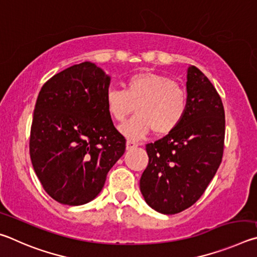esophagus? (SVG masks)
I'll return each mask as SVG.
<instances>
[{
    "label": "esophagus",
    "mask_w": 257,
    "mask_h": 257,
    "mask_svg": "<svg viewBox=\"0 0 257 257\" xmlns=\"http://www.w3.org/2000/svg\"><path fill=\"white\" fill-rule=\"evenodd\" d=\"M135 147H137V144L135 142L127 141V143H125V149L127 150H133V149H135Z\"/></svg>",
    "instance_id": "obj_1"
}]
</instances>
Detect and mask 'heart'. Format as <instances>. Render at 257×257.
Instances as JSON below:
<instances>
[{
  "label": "heart",
  "mask_w": 257,
  "mask_h": 257,
  "mask_svg": "<svg viewBox=\"0 0 257 257\" xmlns=\"http://www.w3.org/2000/svg\"><path fill=\"white\" fill-rule=\"evenodd\" d=\"M108 115L123 122L136 111L137 114L121 125L119 132L128 139L138 141L152 130L167 135L184 120L188 96L186 89L170 78L154 72H139L123 82V90H108L105 95Z\"/></svg>",
  "instance_id": "b5f03b06"
}]
</instances>
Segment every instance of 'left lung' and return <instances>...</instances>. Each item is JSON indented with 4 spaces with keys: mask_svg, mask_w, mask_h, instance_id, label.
Here are the masks:
<instances>
[{
    "mask_svg": "<svg viewBox=\"0 0 257 257\" xmlns=\"http://www.w3.org/2000/svg\"><path fill=\"white\" fill-rule=\"evenodd\" d=\"M186 87L185 118L173 132L146 145L149 165L139 181L145 202L162 214L196 203L222 161L225 119L220 95L195 66L187 69Z\"/></svg>",
    "mask_w": 257,
    "mask_h": 257,
    "instance_id": "8db88e82",
    "label": "left lung"
}]
</instances>
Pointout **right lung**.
Wrapping results in <instances>:
<instances>
[{
    "instance_id": "obj_1",
    "label": "right lung",
    "mask_w": 257,
    "mask_h": 257,
    "mask_svg": "<svg viewBox=\"0 0 257 257\" xmlns=\"http://www.w3.org/2000/svg\"><path fill=\"white\" fill-rule=\"evenodd\" d=\"M111 77L85 61L47 80L38 94L29 153L43 188L64 205L97 196L125 150L105 106Z\"/></svg>"
}]
</instances>
